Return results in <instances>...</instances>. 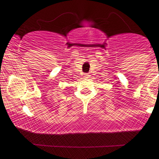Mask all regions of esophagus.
Returning <instances> with one entry per match:
<instances>
[{"label":"esophagus","instance_id":"esophagus-1","mask_svg":"<svg viewBox=\"0 0 159 159\" xmlns=\"http://www.w3.org/2000/svg\"><path fill=\"white\" fill-rule=\"evenodd\" d=\"M84 78H89V75L88 74H84Z\"/></svg>","mask_w":159,"mask_h":159}]
</instances>
